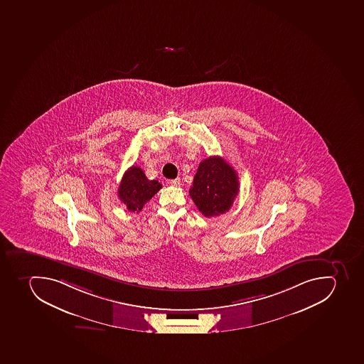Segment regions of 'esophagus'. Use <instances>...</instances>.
<instances>
[{"label":"esophagus","mask_w":364,"mask_h":364,"mask_svg":"<svg viewBox=\"0 0 364 364\" xmlns=\"http://www.w3.org/2000/svg\"><path fill=\"white\" fill-rule=\"evenodd\" d=\"M169 184L173 186H181V180L180 178H175V180L169 181Z\"/></svg>","instance_id":"1"}]
</instances>
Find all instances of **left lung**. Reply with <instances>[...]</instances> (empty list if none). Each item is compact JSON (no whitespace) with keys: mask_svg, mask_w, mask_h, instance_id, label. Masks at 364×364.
Here are the masks:
<instances>
[{"mask_svg":"<svg viewBox=\"0 0 364 364\" xmlns=\"http://www.w3.org/2000/svg\"><path fill=\"white\" fill-rule=\"evenodd\" d=\"M238 193V178L221 156H210L199 164L189 195L203 215L218 217L232 208Z\"/></svg>","mask_w":364,"mask_h":364,"instance_id":"8db88e82","label":"left lung"}]
</instances>
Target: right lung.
Returning <instances> with one entry per match:
<instances>
[{"label": "right lung", "instance_id": "1", "mask_svg": "<svg viewBox=\"0 0 364 364\" xmlns=\"http://www.w3.org/2000/svg\"><path fill=\"white\" fill-rule=\"evenodd\" d=\"M161 186L158 181L149 180L141 167L132 166L123 175L117 193L129 211L139 212Z\"/></svg>", "mask_w": 364, "mask_h": 364}]
</instances>
